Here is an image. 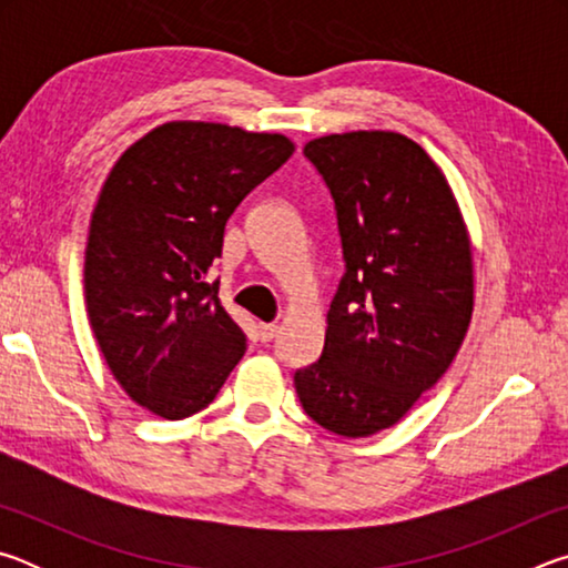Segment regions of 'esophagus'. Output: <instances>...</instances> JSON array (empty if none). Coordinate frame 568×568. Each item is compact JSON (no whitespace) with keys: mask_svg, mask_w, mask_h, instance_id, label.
<instances>
[{"mask_svg":"<svg viewBox=\"0 0 568 568\" xmlns=\"http://www.w3.org/2000/svg\"><path fill=\"white\" fill-rule=\"evenodd\" d=\"M277 335V325L275 323H261V341H273Z\"/></svg>","mask_w":568,"mask_h":568,"instance_id":"1","label":"esophagus"}]
</instances>
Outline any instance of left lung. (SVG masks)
Segmentation results:
<instances>
[{
	"label": "left lung",
	"mask_w": 568,
	"mask_h": 568,
	"mask_svg": "<svg viewBox=\"0 0 568 568\" xmlns=\"http://www.w3.org/2000/svg\"><path fill=\"white\" fill-rule=\"evenodd\" d=\"M338 210L345 275L303 408L345 438L396 426L454 363L474 315V250L444 170L393 130L305 142Z\"/></svg>",
	"instance_id": "1"
}]
</instances>
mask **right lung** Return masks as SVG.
<instances>
[{
    "label": "right lung",
    "instance_id": "1",
    "mask_svg": "<svg viewBox=\"0 0 568 568\" xmlns=\"http://www.w3.org/2000/svg\"><path fill=\"white\" fill-rule=\"evenodd\" d=\"M281 132L172 120L122 152L92 210L84 303L122 390L182 420L213 403L247 348L210 267L227 217L293 155Z\"/></svg>",
    "mask_w": 568,
    "mask_h": 568
}]
</instances>
